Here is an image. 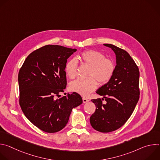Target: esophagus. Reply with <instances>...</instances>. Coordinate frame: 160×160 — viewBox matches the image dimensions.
Wrapping results in <instances>:
<instances>
[{
    "label": "esophagus",
    "instance_id": "1",
    "mask_svg": "<svg viewBox=\"0 0 160 160\" xmlns=\"http://www.w3.org/2000/svg\"><path fill=\"white\" fill-rule=\"evenodd\" d=\"M88 101H89V100H88V99H87V98H83V103H86V102H87Z\"/></svg>",
    "mask_w": 160,
    "mask_h": 160
}]
</instances>
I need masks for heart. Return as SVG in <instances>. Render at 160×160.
I'll return each instance as SVG.
<instances>
[{
    "label": "heart",
    "mask_w": 160,
    "mask_h": 160,
    "mask_svg": "<svg viewBox=\"0 0 160 160\" xmlns=\"http://www.w3.org/2000/svg\"><path fill=\"white\" fill-rule=\"evenodd\" d=\"M79 59L83 64L89 66L86 78H78L72 82L70 85L72 91L82 96H87L94 91L98 85L106 83L112 77L115 70L114 62L105 56L95 50L83 51L79 56ZM78 62L75 59L68 61L65 66V72L67 76L71 79L77 75Z\"/></svg>",
    "instance_id": "obj_1"
}]
</instances>
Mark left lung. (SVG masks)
I'll return each instance as SVG.
<instances>
[{
    "instance_id": "1",
    "label": "left lung",
    "mask_w": 160,
    "mask_h": 160,
    "mask_svg": "<svg viewBox=\"0 0 160 160\" xmlns=\"http://www.w3.org/2000/svg\"><path fill=\"white\" fill-rule=\"evenodd\" d=\"M104 45L115 53L117 66L111 78L96 91L103 98L91 100L96 109L90 122L95 130L108 133L123 126L132 114L139 99V70L127 51L112 44Z\"/></svg>"
}]
</instances>
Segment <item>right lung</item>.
Masks as SVG:
<instances>
[{"mask_svg":"<svg viewBox=\"0 0 160 160\" xmlns=\"http://www.w3.org/2000/svg\"><path fill=\"white\" fill-rule=\"evenodd\" d=\"M76 51L61 45H45L30 54L20 68L19 105L26 117L43 132L62 130L73 108L83 102L77 92L56 98L66 88L67 59Z\"/></svg>","mask_w":160,"mask_h":160,"instance_id":"add662e5","label":"right lung"}]
</instances>
